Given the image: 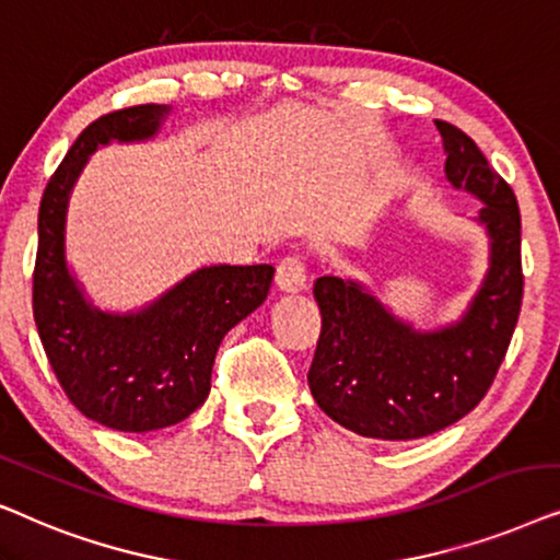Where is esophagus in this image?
I'll use <instances>...</instances> for the list:
<instances>
[{
    "mask_svg": "<svg viewBox=\"0 0 560 560\" xmlns=\"http://www.w3.org/2000/svg\"><path fill=\"white\" fill-rule=\"evenodd\" d=\"M276 287L281 292H302L307 287V268H304V258L296 253H289L276 266Z\"/></svg>",
    "mask_w": 560,
    "mask_h": 560,
    "instance_id": "34e87169",
    "label": "esophagus"
}]
</instances>
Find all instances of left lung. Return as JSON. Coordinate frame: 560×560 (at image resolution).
Instances as JSON below:
<instances>
[{
	"mask_svg": "<svg viewBox=\"0 0 560 560\" xmlns=\"http://www.w3.org/2000/svg\"><path fill=\"white\" fill-rule=\"evenodd\" d=\"M445 178L479 197L489 271L464 317L415 330L353 279L319 276L323 315L307 374L319 409L342 428L378 441H415L448 428L483 399L510 348L523 307L520 210L512 186L456 125L435 119Z\"/></svg>",
	"mask_w": 560,
	"mask_h": 560,
	"instance_id": "8db88e82",
	"label": "left lung"
}]
</instances>
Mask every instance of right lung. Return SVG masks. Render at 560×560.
Masks as SVG:
<instances>
[{
  "label": "right lung",
  "instance_id": "1",
  "mask_svg": "<svg viewBox=\"0 0 560 560\" xmlns=\"http://www.w3.org/2000/svg\"><path fill=\"white\" fill-rule=\"evenodd\" d=\"M171 107L138 104L94 119L50 176L37 212L33 315L71 405L119 432L168 428L202 407L225 335L268 296L273 266H207L138 312H102L66 264L73 184L100 145L159 136Z\"/></svg>",
  "mask_w": 560,
  "mask_h": 560
}]
</instances>
